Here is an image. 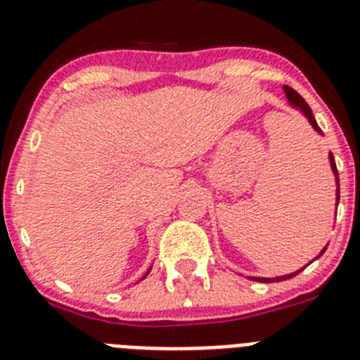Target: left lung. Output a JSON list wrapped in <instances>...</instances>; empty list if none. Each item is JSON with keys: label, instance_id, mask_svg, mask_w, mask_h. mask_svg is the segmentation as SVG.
Instances as JSON below:
<instances>
[{"label": "left lung", "instance_id": "8db88e82", "mask_svg": "<svg viewBox=\"0 0 360 360\" xmlns=\"http://www.w3.org/2000/svg\"><path fill=\"white\" fill-rule=\"evenodd\" d=\"M283 90H285V95H287L288 104H290V106L294 108V110L301 111V113H303V115H304V119H307L308 122H310L311 128L316 129V131L319 133V135H323V131H321V128H319V126H317V122H316V117H314V113H311L310 106H308V104L304 103V98L301 97V95H299L295 90H292V88H288V86H285ZM328 160H330V167H332L333 176H335V186H337V189H335V205H339V173H337L335 158H333L332 153H328ZM326 247H328V245H326ZM326 247H324V249L321 250L319 256H317V257L323 256V252H324V250H326ZM317 257H314L311 262H316ZM311 262H310V263H311ZM301 270H304V266H303V269L295 270V272H290V274L278 276V278H256V276H249V279H252V281H259V283H278V281H285V279L294 278V276H297L299 272H301Z\"/></svg>", "mask_w": 360, "mask_h": 360}]
</instances>
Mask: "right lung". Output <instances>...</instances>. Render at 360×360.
I'll use <instances>...</instances> for the list:
<instances>
[{
  "label": "right lung",
  "instance_id": "right-lung-1",
  "mask_svg": "<svg viewBox=\"0 0 360 360\" xmlns=\"http://www.w3.org/2000/svg\"><path fill=\"white\" fill-rule=\"evenodd\" d=\"M149 272H151V266H149V269H148V272H146V276H148ZM146 276H144V278H146ZM144 278H142V279H144Z\"/></svg>",
  "mask_w": 360,
  "mask_h": 360
}]
</instances>
